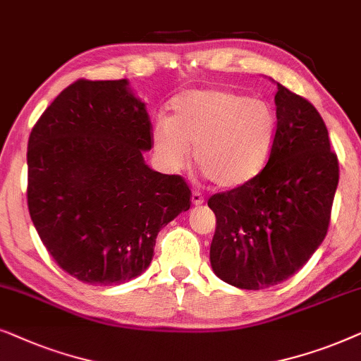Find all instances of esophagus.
Returning a JSON list of instances; mask_svg holds the SVG:
<instances>
[{
    "mask_svg": "<svg viewBox=\"0 0 361 361\" xmlns=\"http://www.w3.org/2000/svg\"><path fill=\"white\" fill-rule=\"evenodd\" d=\"M191 203H193L195 206H200V204H203L204 203V198H203V195L200 193V191H193V195H191Z\"/></svg>",
    "mask_w": 361,
    "mask_h": 361,
    "instance_id": "1",
    "label": "esophagus"
}]
</instances>
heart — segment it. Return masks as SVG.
I'll list each match as a JSON object with an SVG mask.
<instances>
[{"label": "heart", "mask_w": 361, "mask_h": 361, "mask_svg": "<svg viewBox=\"0 0 361 361\" xmlns=\"http://www.w3.org/2000/svg\"><path fill=\"white\" fill-rule=\"evenodd\" d=\"M171 118L153 128V147L168 170L190 163L224 190L251 183L271 160L277 142V114L262 99L223 89L188 90L171 104Z\"/></svg>", "instance_id": "1"}]
</instances>
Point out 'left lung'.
<instances>
[{
  "instance_id": "8db88e82",
  "label": "left lung",
  "mask_w": 361,
  "mask_h": 361,
  "mask_svg": "<svg viewBox=\"0 0 361 361\" xmlns=\"http://www.w3.org/2000/svg\"><path fill=\"white\" fill-rule=\"evenodd\" d=\"M277 142L251 183L216 193L209 259L228 284L261 290L286 281L326 236L338 185V158L309 100L277 84Z\"/></svg>"
}]
</instances>
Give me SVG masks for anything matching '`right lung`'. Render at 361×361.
Masks as SVG:
<instances>
[{
	"label": "right lung",
	"mask_w": 361,
	"mask_h": 361,
	"mask_svg": "<svg viewBox=\"0 0 361 361\" xmlns=\"http://www.w3.org/2000/svg\"><path fill=\"white\" fill-rule=\"evenodd\" d=\"M125 79H79L27 142V208L62 271L118 286L150 266L163 226L191 206L188 183L145 165L152 122Z\"/></svg>",
	"instance_id": "obj_1"
}]
</instances>
